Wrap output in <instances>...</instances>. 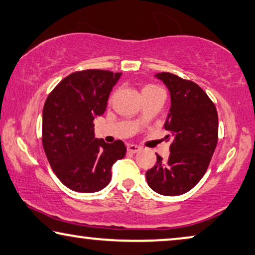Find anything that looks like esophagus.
I'll use <instances>...</instances> for the list:
<instances>
[{"instance_id": "34e87169", "label": "esophagus", "mask_w": 255, "mask_h": 255, "mask_svg": "<svg viewBox=\"0 0 255 255\" xmlns=\"http://www.w3.org/2000/svg\"><path fill=\"white\" fill-rule=\"evenodd\" d=\"M139 150H140V147L138 145H135V144H128L127 145V151L131 152V153H136V152Z\"/></svg>"}]
</instances>
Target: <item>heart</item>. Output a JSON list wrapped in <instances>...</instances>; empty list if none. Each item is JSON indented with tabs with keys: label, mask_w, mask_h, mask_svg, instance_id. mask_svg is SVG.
Masks as SVG:
<instances>
[{
	"label": "heart",
	"mask_w": 255,
	"mask_h": 255,
	"mask_svg": "<svg viewBox=\"0 0 255 255\" xmlns=\"http://www.w3.org/2000/svg\"><path fill=\"white\" fill-rule=\"evenodd\" d=\"M151 87H152V86H151Z\"/></svg>",
	"instance_id": "b5f03b06"
}]
</instances>
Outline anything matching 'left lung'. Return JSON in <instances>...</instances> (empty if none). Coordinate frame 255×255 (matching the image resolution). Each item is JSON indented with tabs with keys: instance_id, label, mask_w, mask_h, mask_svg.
Returning a JSON list of instances; mask_svg holds the SVG:
<instances>
[{
	"instance_id": "obj_1",
	"label": "left lung",
	"mask_w": 255,
	"mask_h": 255,
	"mask_svg": "<svg viewBox=\"0 0 255 255\" xmlns=\"http://www.w3.org/2000/svg\"><path fill=\"white\" fill-rule=\"evenodd\" d=\"M164 82L170 95V108L164 127L173 138L170 154L145 176L149 187L162 196L188 192L206 173L218 144L219 120L215 105L195 82L161 72L154 75Z\"/></svg>"
}]
</instances>
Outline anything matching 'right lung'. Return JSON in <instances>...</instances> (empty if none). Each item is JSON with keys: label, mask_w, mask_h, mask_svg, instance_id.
<instances>
[{"label": "right lung", "mask_w": 255, "mask_h": 255, "mask_svg": "<svg viewBox=\"0 0 255 255\" xmlns=\"http://www.w3.org/2000/svg\"><path fill=\"white\" fill-rule=\"evenodd\" d=\"M123 73L86 70L63 79L42 112V144L57 177L77 192H96L110 183L113 164L126 154L118 139L95 137L93 121L104 115L110 93Z\"/></svg>", "instance_id": "add662e5"}]
</instances>
